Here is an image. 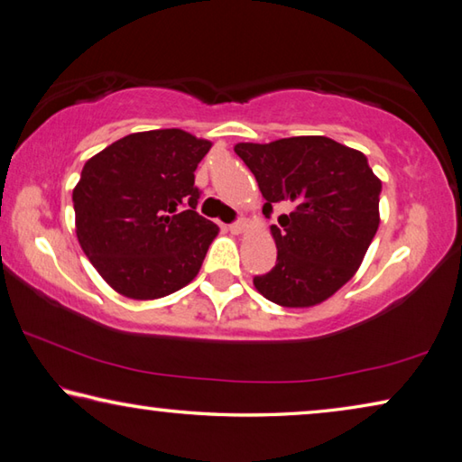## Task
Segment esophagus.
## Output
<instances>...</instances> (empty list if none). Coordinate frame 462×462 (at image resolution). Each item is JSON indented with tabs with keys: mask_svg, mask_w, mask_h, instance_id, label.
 <instances>
[{
	"mask_svg": "<svg viewBox=\"0 0 462 462\" xmlns=\"http://www.w3.org/2000/svg\"><path fill=\"white\" fill-rule=\"evenodd\" d=\"M246 226H248L246 220H242V217H240V220H236V222L228 226V230H230L232 234H242V232L246 230Z\"/></svg>",
	"mask_w": 462,
	"mask_h": 462,
	"instance_id": "esophagus-1",
	"label": "esophagus"
}]
</instances>
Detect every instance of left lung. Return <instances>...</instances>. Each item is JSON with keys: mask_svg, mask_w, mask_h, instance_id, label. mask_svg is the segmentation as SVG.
<instances>
[{"mask_svg": "<svg viewBox=\"0 0 462 462\" xmlns=\"http://www.w3.org/2000/svg\"><path fill=\"white\" fill-rule=\"evenodd\" d=\"M234 151L254 173L264 216L273 204L292 206L271 226L276 264L254 276L256 291L289 309L323 303L357 273L372 245L380 178L362 151L321 135L238 143Z\"/></svg>", "mask_w": 462, "mask_h": 462, "instance_id": "left-lung-1", "label": "left lung"}]
</instances>
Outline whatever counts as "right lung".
Wrapping results in <instances>:
<instances>
[{
	"label": "right lung",
	"instance_id": "1",
	"mask_svg": "<svg viewBox=\"0 0 462 462\" xmlns=\"http://www.w3.org/2000/svg\"><path fill=\"white\" fill-rule=\"evenodd\" d=\"M212 147L181 129L115 141L72 189L80 248L119 295L162 299L196 279L220 228L196 212L198 163Z\"/></svg>",
	"mask_w": 462,
	"mask_h": 462
}]
</instances>
